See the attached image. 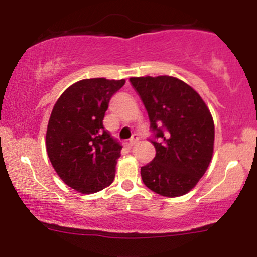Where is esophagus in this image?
Wrapping results in <instances>:
<instances>
[{"label": "esophagus", "mask_w": 257, "mask_h": 257, "mask_svg": "<svg viewBox=\"0 0 257 257\" xmlns=\"http://www.w3.org/2000/svg\"><path fill=\"white\" fill-rule=\"evenodd\" d=\"M138 141H139V137H138V135H133V138L131 139V140L128 141V145L131 146V147L134 146V145H137Z\"/></svg>", "instance_id": "esophagus-1"}]
</instances>
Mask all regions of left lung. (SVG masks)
<instances>
[{
    "instance_id": "obj_1",
    "label": "left lung",
    "mask_w": 257,
    "mask_h": 257,
    "mask_svg": "<svg viewBox=\"0 0 257 257\" xmlns=\"http://www.w3.org/2000/svg\"><path fill=\"white\" fill-rule=\"evenodd\" d=\"M156 137L153 161L141 167L146 187L161 196H184L204 175L214 152L210 110L191 85L172 76L132 77Z\"/></svg>"
}]
</instances>
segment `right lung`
<instances>
[{"mask_svg":"<svg viewBox=\"0 0 257 257\" xmlns=\"http://www.w3.org/2000/svg\"><path fill=\"white\" fill-rule=\"evenodd\" d=\"M125 79H81L57 100L46 133L49 161L63 181L79 193L99 192L116 174L122 146L104 128L111 96Z\"/></svg>","mask_w":257,"mask_h":257,"instance_id":"right-lung-1","label":"right lung"}]
</instances>
